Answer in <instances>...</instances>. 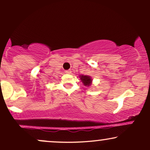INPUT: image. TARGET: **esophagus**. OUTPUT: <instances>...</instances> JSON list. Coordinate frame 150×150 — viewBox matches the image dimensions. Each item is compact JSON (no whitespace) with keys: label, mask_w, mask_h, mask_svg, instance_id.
Segmentation results:
<instances>
[{"label":"esophagus","mask_w":150,"mask_h":150,"mask_svg":"<svg viewBox=\"0 0 150 150\" xmlns=\"http://www.w3.org/2000/svg\"><path fill=\"white\" fill-rule=\"evenodd\" d=\"M65 74H70V73H71V70H65Z\"/></svg>","instance_id":"34e87169"}]
</instances>
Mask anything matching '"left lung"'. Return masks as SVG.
Masks as SVG:
<instances>
[{
	"instance_id": "obj_1",
	"label": "left lung",
	"mask_w": 150,
	"mask_h": 150,
	"mask_svg": "<svg viewBox=\"0 0 150 150\" xmlns=\"http://www.w3.org/2000/svg\"><path fill=\"white\" fill-rule=\"evenodd\" d=\"M80 78L85 86H87V87H89V86L92 85V79L91 78V77L88 76V75H80Z\"/></svg>"
}]
</instances>
